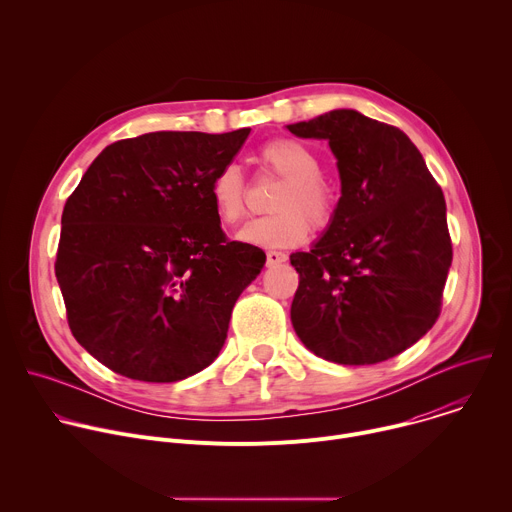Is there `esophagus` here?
<instances>
[{
  "mask_svg": "<svg viewBox=\"0 0 512 512\" xmlns=\"http://www.w3.org/2000/svg\"><path fill=\"white\" fill-rule=\"evenodd\" d=\"M287 261V255L281 253V251H267V265L273 267V265H279V263H285Z\"/></svg>",
  "mask_w": 512,
  "mask_h": 512,
  "instance_id": "obj_1",
  "label": "esophagus"
}]
</instances>
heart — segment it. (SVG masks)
<instances>
[{
    "mask_svg": "<svg viewBox=\"0 0 512 512\" xmlns=\"http://www.w3.org/2000/svg\"><path fill=\"white\" fill-rule=\"evenodd\" d=\"M257 164L283 180L271 200L275 214L255 218L239 231V241L287 249L308 239L310 225L326 231L338 214V192L320 176V158L300 139L273 137L257 150ZM210 204L218 221L227 227L241 223L247 214V186L237 166L218 170L210 182Z\"/></svg>",
    "mask_w": 512,
    "mask_h": 512,
    "instance_id": "b5f03b06",
    "label": "heart"
}]
</instances>
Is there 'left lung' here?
Masks as SVG:
<instances>
[{
    "instance_id": "left-lung-1",
    "label": "left lung",
    "mask_w": 512,
    "mask_h": 512,
    "mask_svg": "<svg viewBox=\"0 0 512 512\" xmlns=\"http://www.w3.org/2000/svg\"><path fill=\"white\" fill-rule=\"evenodd\" d=\"M287 129L326 139L342 182L324 237L289 255L300 273L291 324L330 362L393 358L442 312L452 265L444 192L399 127L336 109Z\"/></svg>"
}]
</instances>
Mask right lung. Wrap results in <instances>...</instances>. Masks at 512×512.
I'll return each instance as SVG.
<instances>
[{
  "label": "right lung",
  "mask_w": 512,
  "mask_h": 512,
  "mask_svg": "<svg viewBox=\"0 0 512 512\" xmlns=\"http://www.w3.org/2000/svg\"><path fill=\"white\" fill-rule=\"evenodd\" d=\"M249 133L115 141L68 196L54 263L68 328L113 373L174 383L221 352L265 253L225 235L208 192Z\"/></svg>",
  "instance_id": "1"
}]
</instances>
